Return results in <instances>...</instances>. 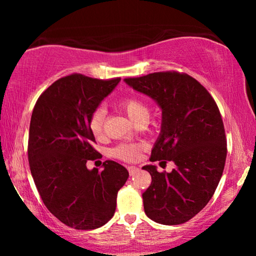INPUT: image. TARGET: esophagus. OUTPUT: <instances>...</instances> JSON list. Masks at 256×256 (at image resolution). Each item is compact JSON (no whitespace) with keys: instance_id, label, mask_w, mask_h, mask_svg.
Instances as JSON below:
<instances>
[{"instance_id":"esophagus-1","label":"esophagus","mask_w":256,"mask_h":256,"mask_svg":"<svg viewBox=\"0 0 256 256\" xmlns=\"http://www.w3.org/2000/svg\"><path fill=\"white\" fill-rule=\"evenodd\" d=\"M128 170L130 176H133L138 170V168L136 166H130V167H128Z\"/></svg>"}]
</instances>
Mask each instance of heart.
Wrapping results in <instances>:
<instances>
[{
	"instance_id": "1",
	"label": "heart",
	"mask_w": 256,
	"mask_h": 256,
	"mask_svg": "<svg viewBox=\"0 0 256 256\" xmlns=\"http://www.w3.org/2000/svg\"><path fill=\"white\" fill-rule=\"evenodd\" d=\"M120 110L126 112L132 122L136 124L148 120L149 110L144 100L136 97H128L118 102ZM105 110L97 108L92 112L89 118V130L96 138H100L104 133V120H105ZM141 146L134 144H120L112 150V154L115 158L124 162H136L140 157Z\"/></svg>"
}]
</instances>
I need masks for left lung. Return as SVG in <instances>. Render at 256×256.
<instances>
[{"label":"left lung","mask_w":256,"mask_h":256,"mask_svg":"<svg viewBox=\"0 0 256 256\" xmlns=\"http://www.w3.org/2000/svg\"><path fill=\"white\" fill-rule=\"evenodd\" d=\"M124 81L162 110L150 162L176 164L170 172H159L154 164L142 167L152 180L142 194L146 214L162 224H184L208 204L222 176L227 140L219 108L204 86L186 73L154 72Z\"/></svg>","instance_id":"obj_1"}]
</instances>
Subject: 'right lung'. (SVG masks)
Returning <instances> with one entry per match:
<instances>
[{
    "label": "right lung",
    "mask_w": 256,
    "mask_h": 256,
    "mask_svg": "<svg viewBox=\"0 0 256 256\" xmlns=\"http://www.w3.org/2000/svg\"><path fill=\"white\" fill-rule=\"evenodd\" d=\"M120 81L73 73L50 86L32 110L28 160L34 182L50 214L79 230L110 222L128 178L126 168L112 160L102 162V172L86 168L88 160L102 157L94 148L90 115Z\"/></svg>",
    "instance_id": "right-lung-1"
}]
</instances>
